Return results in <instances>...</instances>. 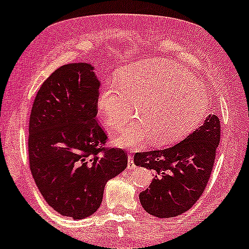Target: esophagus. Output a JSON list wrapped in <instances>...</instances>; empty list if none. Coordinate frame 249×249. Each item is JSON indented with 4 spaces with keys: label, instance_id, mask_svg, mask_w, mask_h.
<instances>
[{
    "label": "esophagus",
    "instance_id": "34e87169",
    "mask_svg": "<svg viewBox=\"0 0 249 249\" xmlns=\"http://www.w3.org/2000/svg\"><path fill=\"white\" fill-rule=\"evenodd\" d=\"M127 169H128V170H135V169H136V165H135L134 160H132V156H131V155L128 156V165H127Z\"/></svg>",
    "mask_w": 249,
    "mask_h": 249
}]
</instances>
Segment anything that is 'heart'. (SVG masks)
I'll return each mask as SVG.
<instances>
[{
    "mask_svg": "<svg viewBox=\"0 0 249 249\" xmlns=\"http://www.w3.org/2000/svg\"><path fill=\"white\" fill-rule=\"evenodd\" d=\"M115 84L101 90L98 112L107 127L119 130L113 142L124 148H139L148 141L156 147L185 138L205 119L209 94L185 68L166 59H152L119 71Z\"/></svg>",
    "mask_w": 249,
    "mask_h": 249,
    "instance_id": "1",
    "label": "heart"
}]
</instances>
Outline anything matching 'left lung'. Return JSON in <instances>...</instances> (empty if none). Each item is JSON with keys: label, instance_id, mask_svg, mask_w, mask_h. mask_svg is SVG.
<instances>
[{"label": "left lung", "instance_id": "left-lung-1", "mask_svg": "<svg viewBox=\"0 0 249 249\" xmlns=\"http://www.w3.org/2000/svg\"><path fill=\"white\" fill-rule=\"evenodd\" d=\"M220 136L219 118L210 114L198 129L172 147L136 153L135 164L155 172L148 188L139 194L146 212L175 217L198 200L212 173Z\"/></svg>", "mask_w": 249, "mask_h": 249}]
</instances>
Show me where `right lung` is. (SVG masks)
Listing matches in <instances>:
<instances>
[{"instance_id":"1","label":"right lung","mask_w":249,"mask_h":249,"mask_svg":"<svg viewBox=\"0 0 249 249\" xmlns=\"http://www.w3.org/2000/svg\"><path fill=\"white\" fill-rule=\"evenodd\" d=\"M100 85L89 63L66 64L44 81L30 113V171L46 203L74 220L96 212L105 183L128 164L124 151L104 147Z\"/></svg>"}]
</instances>
